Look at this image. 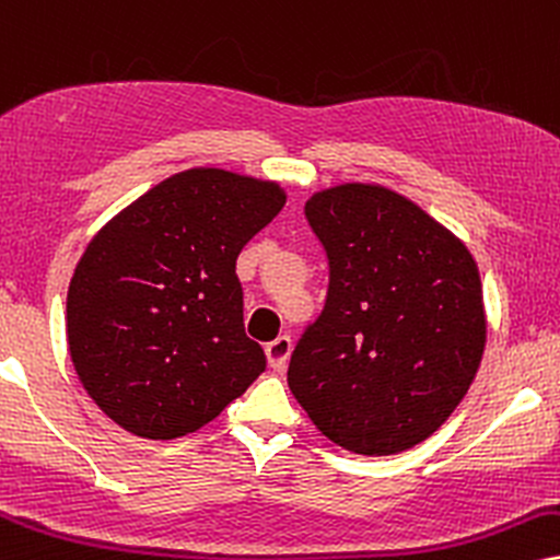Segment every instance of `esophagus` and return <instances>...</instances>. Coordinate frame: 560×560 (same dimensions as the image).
<instances>
[{
	"instance_id": "obj_1",
	"label": "esophagus",
	"mask_w": 560,
	"mask_h": 560,
	"mask_svg": "<svg viewBox=\"0 0 560 560\" xmlns=\"http://www.w3.org/2000/svg\"><path fill=\"white\" fill-rule=\"evenodd\" d=\"M291 350H293L291 337H278V340H272V342H269L267 348H265L267 363L272 365L275 371H285L288 358H291Z\"/></svg>"
}]
</instances>
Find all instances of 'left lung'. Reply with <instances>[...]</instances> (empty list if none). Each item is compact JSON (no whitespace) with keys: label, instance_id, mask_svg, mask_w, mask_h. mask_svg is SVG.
<instances>
[{"label":"left lung","instance_id":"obj_1","mask_svg":"<svg viewBox=\"0 0 560 560\" xmlns=\"http://www.w3.org/2000/svg\"><path fill=\"white\" fill-rule=\"evenodd\" d=\"M306 218L327 252L329 291L295 345L288 386L348 452L418 446L457 410L486 350L470 248L382 184L314 191Z\"/></svg>","mask_w":560,"mask_h":560}]
</instances>
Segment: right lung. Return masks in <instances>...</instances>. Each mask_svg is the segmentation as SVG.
I'll list each match as a JSON object with an SVG mask.
<instances>
[{"label": "right lung", "mask_w": 560, "mask_h": 560, "mask_svg": "<svg viewBox=\"0 0 560 560\" xmlns=\"http://www.w3.org/2000/svg\"><path fill=\"white\" fill-rule=\"evenodd\" d=\"M285 199L278 182L205 165L155 184L90 238L69 280L67 345L116 425L186 436L265 371L236 259Z\"/></svg>", "instance_id": "obj_1"}]
</instances>
